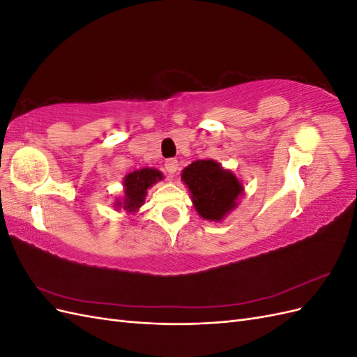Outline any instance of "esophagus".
Listing matches in <instances>:
<instances>
[{
    "mask_svg": "<svg viewBox=\"0 0 357 357\" xmlns=\"http://www.w3.org/2000/svg\"><path fill=\"white\" fill-rule=\"evenodd\" d=\"M165 168H167V172H168L169 176L174 174V172L178 169V162H177V159H168V160L165 162Z\"/></svg>",
    "mask_w": 357,
    "mask_h": 357,
    "instance_id": "esophagus-1",
    "label": "esophagus"
}]
</instances>
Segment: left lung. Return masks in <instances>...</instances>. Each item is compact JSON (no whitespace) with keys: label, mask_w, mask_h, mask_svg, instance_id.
Masks as SVG:
<instances>
[{"label":"left lung","mask_w":357,"mask_h":357,"mask_svg":"<svg viewBox=\"0 0 357 357\" xmlns=\"http://www.w3.org/2000/svg\"><path fill=\"white\" fill-rule=\"evenodd\" d=\"M181 178L192 193L197 211L207 220H220L243 193L238 178L214 160L192 162L183 169Z\"/></svg>","instance_id":"8db88e82"}]
</instances>
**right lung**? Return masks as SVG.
<instances>
[{"instance_id": "add662e5", "label": "right lung", "mask_w": 357, "mask_h": 357, "mask_svg": "<svg viewBox=\"0 0 357 357\" xmlns=\"http://www.w3.org/2000/svg\"><path fill=\"white\" fill-rule=\"evenodd\" d=\"M162 178V174L158 169L143 168L139 171H134L125 177V198L123 202H117V205H123L128 211H135L144 204L147 189L155 185L158 180Z\"/></svg>"}]
</instances>
